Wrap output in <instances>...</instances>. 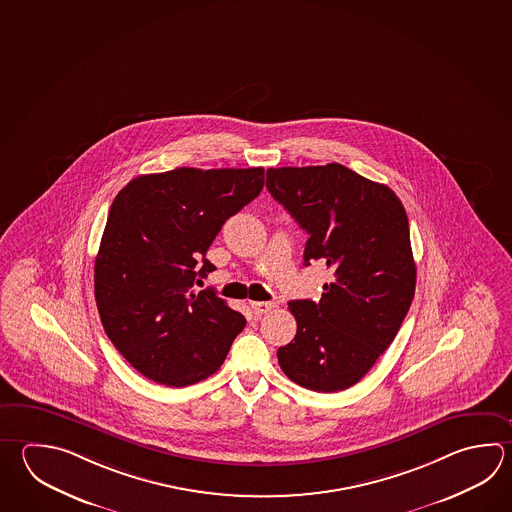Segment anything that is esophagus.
<instances>
[{"label": "esophagus", "mask_w": 512, "mask_h": 512, "mask_svg": "<svg viewBox=\"0 0 512 512\" xmlns=\"http://www.w3.org/2000/svg\"><path fill=\"white\" fill-rule=\"evenodd\" d=\"M250 308L257 317H261L264 313H268L270 309L275 308V304H273V302H253V300H251Z\"/></svg>", "instance_id": "1"}]
</instances>
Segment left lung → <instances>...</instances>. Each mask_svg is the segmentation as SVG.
<instances>
[{
	"label": "left lung",
	"instance_id": "8db88e82",
	"mask_svg": "<svg viewBox=\"0 0 512 512\" xmlns=\"http://www.w3.org/2000/svg\"><path fill=\"white\" fill-rule=\"evenodd\" d=\"M266 186L309 235L304 264L333 271L319 302L290 300L297 335L277 351L280 369L311 391L348 389L395 340L415 297L404 206L338 163L268 168Z\"/></svg>",
	"mask_w": 512,
	"mask_h": 512
}]
</instances>
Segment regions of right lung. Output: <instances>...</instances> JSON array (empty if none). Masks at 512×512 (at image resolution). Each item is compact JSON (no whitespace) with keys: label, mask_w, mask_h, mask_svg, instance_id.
Wrapping results in <instances>:
<instances>
[{"label":"right lung","mask_w":512,"mask_h":512,"mask_svg":"<svg viewBox=\"0 0 512 512\" xmlns=\"http://www.w3.org/2000/svg\"><path fill=\"white\" fill-rule=\"evenodd\" d=\"M262 186L264 168H175L117 193L94 290L108 338L143 377L184 387L222 366L246 319L193 282L215 270L206 251Z\"/></svg>","instance_id":"right-lung-1"}]
</instances>
